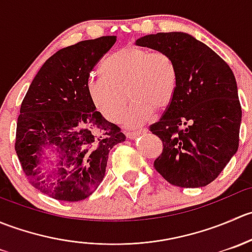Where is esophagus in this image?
Masks as SVG:
<instances>
[{
	"label": "esophagus",
	"mask_w": 252,
	"mask_h": 252,
	"mask_svg": "<svg viewBox=\"0 0 252 252\" xmlns=\"http://www.w3.org/2000/svg\"><path fill=\"white\" fill-rule=\"evenodd\" d=\"M145 131H146L145 129H142V130H139V131H128L126 135V138H128V139H135V138H138L140 134L145 133Z\"/></svg>",
	"instance_id": "1"
}]
</instances>
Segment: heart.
<instances>
[{
  "label": "heart",
  "mask_w": 252,
  "mask_h": 252,
  "mask_svg": "<svg viewBox=\"0 0 252 252\" xmlns=\"http://www.w3.org/2000/svg\"><path fill=\"white\" fill-rule=\"evenodd\" d=\"M101 73L88 81V95L94 107L112 123L123 117L126 92L133 101L124 117L126 126H141L154 110H166L174 97L177 72L164 52L128 45L106 58Z\"/></svg>",
  "instance_id": "obj_1"
}]
</instances>
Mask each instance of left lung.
<instances>
[{
  "instance_id": "1",
  "label": "left lung",
  "mask_w": 252,
  "mask_h": 252,
  "mask_svg": "<svg viewBox=\"0 0 252 252\" xmlns=\"http://www.w3.org/2000/svg\"><path fill=\"white\" fill-rule=\"evenodd\" d=\"M135 44L167 53L177 72L173 100L150 126L163 144L155 169L175 187H206L238 151L241 106L234 74L187 32H157Z\"/></svg>"
}]
</instances>
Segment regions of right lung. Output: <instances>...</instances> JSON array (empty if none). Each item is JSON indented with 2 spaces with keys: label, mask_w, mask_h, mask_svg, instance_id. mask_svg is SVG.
Here are the masks:
<instances>
[{
  "label": "right lung",
  "mask_w": 252,
  "mask_h": 252,
  "mask_svg": "<svg viewBox=\"0 0 252 252\" xmlns=\"http://www.w3.org/2000/svg\"><path fill=\"white\" fill-rule=\"evenodd\" d=\"M116 40L101 36L57 51L40 68L20 106L14 149L23 172L32 187L56 200L90 196L103 180L112 147L126 140L88 95L91 70ZM48 148L59 159L47 172L42 158Z\"/></svg>",
  "instance_id": "add662e5"
}]
</instances>
